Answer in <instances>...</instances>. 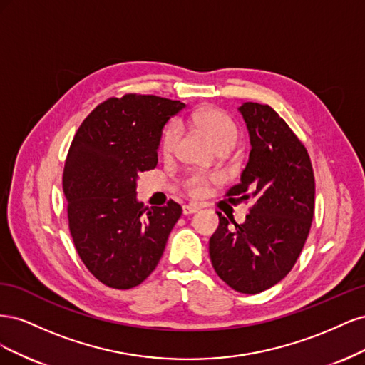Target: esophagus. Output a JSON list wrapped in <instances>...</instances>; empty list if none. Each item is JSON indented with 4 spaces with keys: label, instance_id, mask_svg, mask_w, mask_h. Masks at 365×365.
Returning <instances> with one entry per match:
<instances>
[{
    "label": "esophagus",
    "instance_id": "obj_1",
    "mask_svg": "<svg viewBox=\"0 0 365 365\" xmlns=\"http://www.w3.org/2000/svg\"><path fill=\"white\" fill-rule=\"evenodd\" d=\"M201 207L197 205V204H187V205H182V215H193V213H196L197 210H200Z\"/></svg>",
    "mask_w": 365,
    "mask_h": 365
}]
</instances>
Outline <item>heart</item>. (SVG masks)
<instances>
[{
    "mask_svg": "<svg viewBox=\"0 0 365 365\" xmlns=\"http://www.w3.org/2000/svg\"><path fill=\"white\" fill-rule=\"evenodd\" d=\"M189 121L196 128H200L204 134L210 138V141L219 150H230L236 146L239 141L240 130L236 121L220 108H202L200 111L193 113L189 117ZM181 141V128L176 121H170L164 126L160 138V152L163 158H172L176 150H178ZM217 180L215 175H205L192 172L182 176L180 185L182 190L193 197L204 196L212 182Z\"/></svg>",
    "mask_w": 365,
    "mask_h": 365,
    "instance_id": "b5f03b06",
    "label": "heart"
}]
</instances>
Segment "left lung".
I'll return each mask as SVG.
<instances>
[{
  "label": "left lung",
  "instance_id": "left-lung-1",
  "mask_svg": "<svg viewBox=\"0 0 365 365\" xmlns=\"http://www.w3.org/2000/svg\"><path fill=\"white\" fill-rule=\"evenodd\" d=\"M239 109L251 152L240 182L225 197L252 205L244 224L217 213L208 252L230 288L259 294L279 283L300 256L314 219L315 178L303 141L269 105L247 102Z\"/></svg>",
  "mask_w": 365,
  "mask_h": 365
}]
</instances>
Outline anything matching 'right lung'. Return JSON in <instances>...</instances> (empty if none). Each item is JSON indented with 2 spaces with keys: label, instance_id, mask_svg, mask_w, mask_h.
Instances as JSON below:
<instances>
[{
  "label": "right lung",
  "instance_id": "obj_1",
  "mask_svg": "<svg viewBox=\"0 0 365 365\" xmlns=\"http://www.w3.org/2000/svg\"><path fill=\"white\" fill-rule=\"evenodd\" d=\"M184 106L150 94L109 97L71 141L62 175L70 235L86 269L109 288L149 277L182 213L172 200L145 207L135 190L138 173L158 163L161 129Z\"/></svg>",
  "mask_w": 365,
  "mask_h": 365
}]
</instances>
